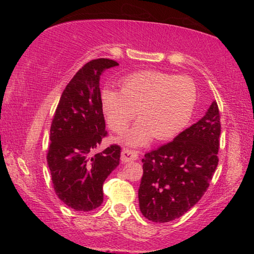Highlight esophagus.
Masks as SVG:
<instances>
[{"label": "esophagus", "mask_w": 254, "mask_h": 254, "mask_svg": "<svg viewBox=\"0 0 254 254\" xmlns=\"http://www.w3.org/2000/svg\"><path fill=\"white\" fill-rule=\"evenodd\" d=\"M139 158V154L135 151V150H131L127 148H124L121 152V160L122 162H130L134 161Z\"/></svg>", "instance_id": "esophagus-1"}]
</instances>
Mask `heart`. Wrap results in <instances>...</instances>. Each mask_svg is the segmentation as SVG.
Listing matches in <instances>:
<instances>
[{
  "label": "heart",
  "instance_id": "b5f03b06",
  "mask_svg": "<svg viewBox=\"0 0 254 254\" xmlns=\"http://www.w3.org/2000/svg\"><path fill=\"white\" fill-rule=\"evenodd\" d=\"M197 85L191 77L160 70H141L123 77L120 91L104 88L101 106L112 131L121 133L136 117L141 119L122 141L144 145L154 136L168 140L186 127L194 114Z\"/></svg>",
  "mask_w": 254,
  "mask_h": 254
}]
</instances>
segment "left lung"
<instances>
[{"mask_svg":"<svg viewBox=\"0 0 254 254\" xmlns=\"http://www.w3.org/2000/svg\"><path fill=\"white\" fill-rule=\"evenodd\" d=\"M220 134V111L214 101L198 122L144 154L139 205L145 218L174 221L203 197L218 165Z\"/></svg>","mask_w":254,"mask_h":254,"instance_id":"left-lung-1","label":"left lung"}]
</instances>
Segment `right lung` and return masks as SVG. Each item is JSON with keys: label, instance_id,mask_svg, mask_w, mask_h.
Returning a JSON list of instances; mask_svg holds the SVG:
<instances>
[{"label": "right lung", "instance_id": "obj_1", "mask_svg": "<svg viewBox=\"0 0 254 254\" xmlns=\"http://www.w3.org/2000/svg\"><path fill=\"white\" fill-rule=\"evenodd\" d=\"M118 65L106 58L85 64L64 89L51 122L47 161L54 189L64 204L78 212L101 206L103 184L120 163L118 144L92 156L107 134L100 78Z\"/></svg>", "mask_w": 254, "mask_h": 254}]
</instances>
